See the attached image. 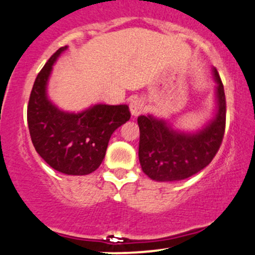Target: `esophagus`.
<instances>
[{
	"label": "esophagus",
	"instance_id": "34e87169",
	"mask_svg": "<svg viewBox=\"0 0 255 255\" xmlns=\"http://www.w3.org/2000/svg\"><path fill=\"white\" fill-rule=\"evenodd\" d=\"M129 110L133 116H138L145 110V102L140 98H134L129 103Z\"/></svg>",
	"mask_w": 255,
	"mask_h": 255
}]
</instances>
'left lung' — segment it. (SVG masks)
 I'll return each instance as SVG.
<instances>
[{
    "mask_svg": "<svg viewBox=\"0 0 255 255\" xmlns=\"http://www.w3.org/2000/svg\"><path fill=\"white\" fill-rule=\"evenodd\" d=\"M215 110L212 119L194 132L174 128L167 120L147 115L138 117L140 130L139 162L142 172L155 181H179L190 178L211 163L225 132L226 103L217 69Z\"/></svg>",
    "mask_w": 255,
    "mask_h": 255,
    "instance_id": "obj_1",
    "label": "left lung"
}]
</instances>
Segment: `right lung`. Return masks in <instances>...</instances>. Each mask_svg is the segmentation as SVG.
<instances>
[{
    "label": "right lung",
    "instance_id": "right-lung-1",
    "mask_svg": "<svg viewBox=\"0 0 255 255\" xmlns=\"http://www.w3.org/2000/svg\"><path fill=\"white\" fill-rule=\"evenodd\" d=\"M68 49L49 58L33 83L27 105V125L33 146L53 169L87 175L102 164L115 130L130 119L128 105L96 104L78 113L61 110L48 98L53 65Z\"/></svg>",
    "mask_w": 255,
    "mask_h": 255
}]
</instances>
